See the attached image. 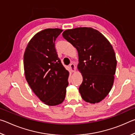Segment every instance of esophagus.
I'll return each instance as SVG.
<instances>
[{
  "label": "esophagus",
  "instance_id": "esophagus-1",
  "mask_svg": "<svg viewBox=\"0 0 135 135\" xmlns=\"http://www.w3.org/2000/svg\"><path fill=\"white\" fill-rule=\"evenodd\" d=\"M75 68H76V67H75V65L74 64H70V69L71 72H74L75 71Z\"/></svg>",
  "mask_w": 135,
  "mask_h": 135
}]
</instances>
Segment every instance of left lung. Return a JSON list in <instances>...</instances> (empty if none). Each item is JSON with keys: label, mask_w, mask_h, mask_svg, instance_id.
Returning a JSON list of instances; mask_svg holds the SVG:
<instances>
[{"label": "left lung", "mask_w": 135, "mask_h": 135, "mask_svg": "<svg viewBox=\"0 0 135 135\" xmlns=\"http://www.w3.org/2000/svg\"><path fill=\"white\" fill-rule=\"evenodd\" d=\"M62 36L78 52V69L83 76L79 89L81 98L98 103L113 85L117 61L113 46L102 34L89 27L67 30Z\"/></svg>", "instance_id": "8db88e82"}]
</instances>
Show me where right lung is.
Segmentation results:
<instances>
[{
    "mask_svg": "<svg viewBox=\"0 0 135 135\" xmlns=\"http://www.w3.org/2000/svg\"><path fill=\"white\" fill-rule=\"evenodd\" d=\"M47 28L30 41L24 55L27 81L36 96L49 106L57 105L65 99L69 73L58 58L55 40L62 32Z\"/></svg>",
    "mask_w": 135,
    "mask_h": 135,
    "instance_id": "1",
    "label": "right lung"
}]
</instances>
